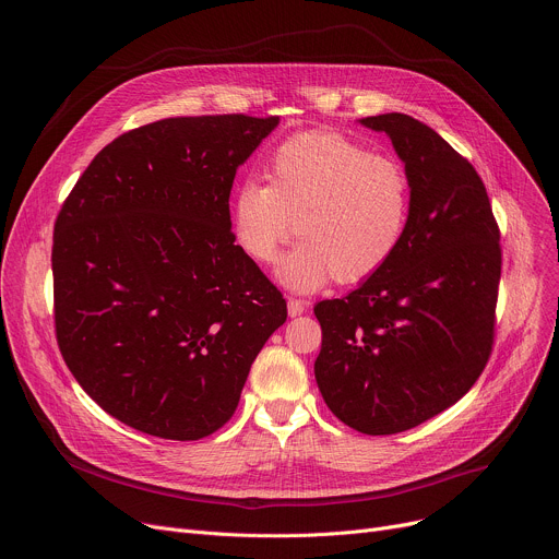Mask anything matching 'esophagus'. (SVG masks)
Wrapping results in <instances>:
<instances>
[{"instance_id":"esophagus-1","label":"esophagus","mask_w":559,"mask_h":559,"mask_svg":"<svg viewBox=\"0 0 559 559\" xmlns=\"http://www.w3.org/2000/svg\"><path fill=\"white\" fill-rule=\"evenodd\" d=\"M305 307H307L305 300H298V298H289V300H287V313H289L292 318L300 316V313L305 311Z\"/></svg>"}]
</instances>
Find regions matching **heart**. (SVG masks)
<instances>
[{
  "mask_svg": "<svg viewBox=\"0 0 559 559\" xmlns=\"http://www.w3.org/2000/svg\"><path fill=\"white\" fill-rule=\"evenodd\" d=\"M265 179L267 186L246 179L234 190L229 227L243 254L265 265L294 225L300 241L276 267L289 289L316 292L332 276L360 283L405 243L412 181L395 156L336 132H305L276 145Z\"/></svg>",
  "mask_w": 559,
  "mask_h": 559,
  "instance_id": "obj_1",
  "label": "heart"
}]
</instances>
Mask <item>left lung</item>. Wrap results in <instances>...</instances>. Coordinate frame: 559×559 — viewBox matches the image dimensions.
<instances>
[{"label":"left lung","instance_id":"obj_1","mask_svg":"<svg viewBox=\"0 0 559 559\" xmlns=\"http://www.w3.org/2000/svg\"><path fill=\"white\" fill-rule=\"evenodd\" d=\"M384 132L412 181L405 243L345 298L313 313L323 347L313 373L332 414L367 436L418 427L480 378L493 345L500 229L483 179L427 123L386 112Z\"/></svg>","mask_w":559,"mask_h":559}]
</instances>
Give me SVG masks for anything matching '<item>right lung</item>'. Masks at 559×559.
<instances>
[{
	"instance_id": "1",
	"label": "right lung",
	"mask_w": 559,
	"mask_h": 559,
	"mask_svg": "<svg viewBox=\"0 0 559 559\" xmlns=\"http://www.w3.org/2000/svg\"><path fill=\"white\" fill-rule=\"evenodd\" d=\"M278 117H177L108 143L52 236L61 356L93 401L166 440L223 427L287 305L234 243L229 192Z\"/></svg>"
}]
</instances>
